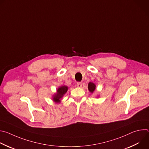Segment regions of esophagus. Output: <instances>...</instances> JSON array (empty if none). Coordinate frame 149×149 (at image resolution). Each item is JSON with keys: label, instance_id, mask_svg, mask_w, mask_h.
I'll return each mask as SVG.
<instances>
[{"label": "esophagus", "instance_id": "obj_1", "mask_svg": "<svg viewBox=\"0 0 149 149\" xmlns=\"http://www.w3.org/2000/svg\"><path fill=\"white\" fill-rule=\"evenodd\" d=\"M77 87L78 88H81L82 87V84L81 82H77Z\"/></svg>", "mask_w": 149, "mask_h": 149}]
</instances>
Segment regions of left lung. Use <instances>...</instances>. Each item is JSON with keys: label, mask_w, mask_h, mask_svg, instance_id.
<instances>
[{"label": "left lung", "mask_w": 149, "mask_h": 149, "mask_svg": "<svg viewBox=\"0 0 149 149\" xmlns=\"http://www.w3.org/2000/svg\"><path fill=\"white\" fill-rule=\"evenodd\" d=\"M95 88H96V86L95 84L94 83V82H90L88 83V89L89 90V91L91 93H93L94 91H95ZM99 97V96H98Z\"/></svg>", "instance_id": "1"}]
</instances>
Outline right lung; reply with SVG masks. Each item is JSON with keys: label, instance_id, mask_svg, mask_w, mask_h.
<instances>
[{"label": "right lung", "instance_id": "obj_1", "mask_svg": "<svg viewBox=\"0 0 149 149\" xmlns=\"http://www.w3.org/2000/svg\"><path fill=\"white\" fill-rule=\"evenodd\" d=\"M68 90V86H61L56 90V92L52 95V100L56 103H60L61 98L65 94Z\"/></svg>", "mask_w": 149, "mask_h": 149}]
</instances>
